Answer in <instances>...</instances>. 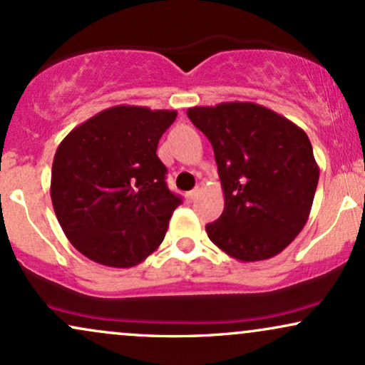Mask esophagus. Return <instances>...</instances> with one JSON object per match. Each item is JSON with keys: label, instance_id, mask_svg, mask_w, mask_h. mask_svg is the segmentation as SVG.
I'll list each match as a JSON object with an SVG mask.
<instances>
[{"label": "esophagus", "instance_id": "obj_1", "mask_svg": "<svg viewBox=\"0 0 365 365\" xmlns=\"http://www.w3.org/2000/svg\"><path fill=\"white\" fill-rule=\"evenodd\" d=\"M199 188H195V190H190V192H187V200L188 202H194V200H197V197H199Z\"/></svg>", "mask_w": 365, "mask_h": 365}]
</instances>
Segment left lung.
<instances>
[{
	"label": "left lung",
	"mask_w": 365,
	"mask_h": 365,
	"mask_svg": "<svg viewBox=\"0 0 365 365\" xmlns=\"http://www.w3.org/2000/svg\"><path fill=\"white\" fill-rule=\"evenodd\" d=\"M188 118L211 142L225 209L206 225L209 240L230 257H274L302 232L319 182L307 133L255 103L194 106Z\"/></svg>",
	"instance_id": "obj_1"
}]
</instances>
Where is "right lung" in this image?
I'll return each mask as SVG.
<instances>
[{
	"label": "right lung",
	"instance_id": "right-lung-1",
	"mask_svg": "<svg viewBox=\"0 0 365 365\" xmlns=\"http://www.w3.org/2000/svg\"><path fill=\"white\" fill-rule=\"evenodd\" d=\"M173 110L113 106L75 127L58 145L51 200L78 252L132 267L158 249L182 199L166 187L158 142Z\"/></svg>",
	"mask_w": 365,
	"mask_h": 365
}]
</instances>
